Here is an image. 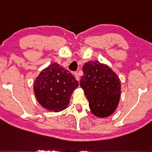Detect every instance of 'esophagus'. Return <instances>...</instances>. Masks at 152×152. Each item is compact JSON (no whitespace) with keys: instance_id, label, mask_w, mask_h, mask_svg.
I'll use <instances>...</instances> for the list:
<instances>
[{"instance_id":"34e87169","label":"esophagus","mask_w":152,"mask_h":152,"mask_svg":"<svg viewBox=\"0 0 152 152\" xmlns=\"http://www.w3.org/2000/svg\"><path fill=\"white\" fill-rule=\"evenodd\" d=\"M74 76H75V78H76V79L78 81H79V76H78V74H77V73H75Z\"/></svg>"}]
</instances>
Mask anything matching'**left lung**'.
Returning a JSON list of instances; mask_svg holds the SVG:
<instances>
[{
    "instance_id": "left-lung-1",
    "label": "left lung",
    "mask_w": 152,
    "mask_h": 152,
    "mask_svg": "<svg viewBox=\"0 0 152 152\" xmlns=\"http://www.w3.org/2000/svg\"><path fill=\"white\" fill-rule=\"evenodd\" d=\"M80 85L89 103L91 111L99 118L109 116L116 111L121 85L111 68L99 61H88L83 66Z\"/></svg>"
}]
</instances>
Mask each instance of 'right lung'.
I'll list each match as a JSON object with an SVG mask.
<instances>
[{
	"label": "right lung",
	"mask_w": 152,
	"mask_h": 152,
	"mask_svg": "<svg viewBox=\"0 0 152 152\" xmlns=\"http://www.w3.org/2000/svg\"><path fill=\"white\" fill-rule=\"evenodd\" d=\"M78 86L72 74L57 63L40 72L34 83L38 102L50 111L60 112L69 106L74 91Z\"/></svg>",
	"instance_id": "obj_1"
}]
</instances>
